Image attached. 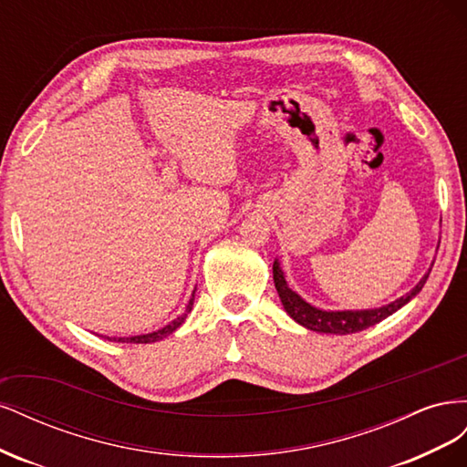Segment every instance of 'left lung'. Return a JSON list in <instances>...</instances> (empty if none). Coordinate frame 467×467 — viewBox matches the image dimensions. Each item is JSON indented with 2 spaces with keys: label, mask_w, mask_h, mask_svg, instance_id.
Masks as SVG:
<instances>
[{
  "label": "left lung",
  "mask_w": 467,
  "mask_h": 467,
  "mask_svg": "<svg viewBox=\"0 0 467 467\" xmlns=\"http://www.w3.org/2000/svg\"><path fill=\"white\" fill-rule=\"evenodd\" d=\"M431 273V271H429ZM429 273L419 280V285L407 292L401 298L395 302H389L381 307H372V309H343V312H327V309H319L314 307L312 304H307L302 300L298 294H296L285 278V273H282L280 263L275 261L273 265V278H275V286L280 296V302L285 306L286 314L296 321L300 323L302 327L312 329L317 333H329V335H350V333H358L372 327V325L379 323L381 319L389 317L391 314L398 312L400 307H403L407 302H411L415 296L425 286V282L429 278Z\"/></svg>",
  "instance_id": "1"
}]
</instances>
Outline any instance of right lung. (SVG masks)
<instances>
[{"label":"right lung","instance_id":"add662e5","mask_svg":"<svg viewBox=\"0 0 467 467\" xmlns=\"http://www.w3.org/2000/svg\"><path fill=\"white\" fill-rule=\"evenodd\" d=\"M194 290H196V288H194ZM192 302H194V292H192L191 300H189V304H187L185 314L179 316L177 319H173L171 323L165 325V327H161V329H158V331H151V333H146V335H136V337H105V338H107V341H115V343H155V341H161L163 337L171 335L173 331H177V329L181 327L182 323H185L187 316L191 314V309H192Z\"/></svg>","mask_w":467,"mask_h":467}]
</instances>
